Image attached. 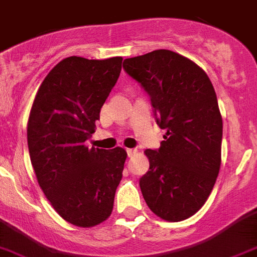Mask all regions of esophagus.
<instances>
[{
    "label": "esophagus",
    "instance_id": "esophagus-1",
    "mask_svg": "<svg viewBox=\"0 0 257 257\" xmlns=\"http://www.w3.org/2000/svg\"><path fill=\"white\" fill-rule=\"evenodd\" d=\"M126 152H127V155H128V157H134V155L138 153V149H127Z\"/></svg>",
    "mask_w": 257,
    "mask_h": 257
}]
</instances>
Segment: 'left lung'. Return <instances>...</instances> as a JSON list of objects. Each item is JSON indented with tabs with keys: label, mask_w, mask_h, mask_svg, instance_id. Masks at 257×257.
Returning <instances> with one entry per match:
<instances>
[{
	"label": "left lung",
	"mask_w": 257,
	"mask_h": 257,
	"mask_svg": "<svg viewBox=\"0 0 257 257\" xmlns=\"http://www.w3.org/2000/svg\"><path fill=\"white\" fill-rule=\"evenodd\" d=\"M123 69L148 91L161 148L147 149L149 171L140 188L150 210L168 222L194 215L208 200L222 162L223 121L206 72L168 49L126 58Z\"/></svg>",
	"instance_id": "8db88e82"
}]
</instances>
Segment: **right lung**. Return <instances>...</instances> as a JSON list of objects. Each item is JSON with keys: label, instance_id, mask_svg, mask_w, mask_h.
Here are the masks:
<instances>
[{"label": "right lung", "instance_id": "obj_1", "mask_svg": "<svg viewBox=\"0 0 257 257\" xmlns=\"http://www.w3.org/2000/svg\"><path fill=\"white\" fill-rule=\"evenodd\" d=\"M121 69L122 57L65 58L48 72L30 109L28 148L38 183L58 215L76 227H95L113 210L127 153L85 141Z\"/></svg>", "mask_w": 257, "mask_h": 257}]
</instances>
